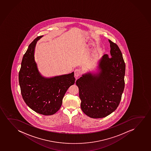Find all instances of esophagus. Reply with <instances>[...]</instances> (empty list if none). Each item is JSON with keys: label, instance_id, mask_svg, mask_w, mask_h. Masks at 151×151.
<instances>
[{"label": "esophagus", "instance_id": "34e87169", "mask_svg": "<svg viewBox=\"0 0 151 151\" xmlns=\"http://www.w3.org/2000/svg\"><path fill=\"white\" fill-rule=\"evenodd\" d=\"M82 71L80 69H76L75 70V76L76 77H78L80 76Z\"/></svg>", "mask_w": 151, "mask_h": 151}]
</instances>
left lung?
<instances>
[{
  "mask_svg": "<svg viewBox=\"0 0 151 151\" xmlns=\"http://www.w3.org/2000/svg\"><path fill=\"white\" fill-rule=\"evenodd\" d=\"M111 57L99 60L97 73H86L76 81L83 113L92 118L106 117L117 109L124 88L125 64L117 44L109 40Z\"/></svg>",
  "mask_w": 151,
  "mask_h": 151,
  "instance_id": "8db88e82",
  "label": "left lung"
}]
</instances>
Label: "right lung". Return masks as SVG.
Returning <instances> with one entry per match:
<instances>
[{
	"label": "right lung",
	"instance_id": "1",
	"mask_svg": "<svg viewBox=\"0 0 151 151\" xmlns=\"http://www.w3.org/2000/svg\"><path fill=\"white\" fill-rule=\"evenodd\" d=\"M42 36L37 37L29 45L24 54L19 72V83L22 98L33 111L43 115H52L60 109L63 97L74 84V72L46 78L38 71L34 60L36 43Z\"/></svg>",
	"mask_w": 151,
	"mask_h": 151
}]
</instances>
